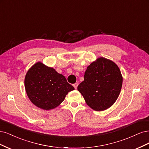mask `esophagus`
<instances>
[{
  "instance_id": "esophagus-1",
  "label": "esophagus",
  "mask_w": 149,
  "mask_h": 149,
  "mask_svg": "<svg viewBox=\"0 0 149 149\" xmlns=\"http://www.w3.org/2000/svg\"><path fill=\"white\" fill-rule=\"evenodd\" d=\"M78 85H79V84H78V83H75V84H74L73 85V86H74V88H75V89H77V88Z\"/></svg>"
}]
</instances>
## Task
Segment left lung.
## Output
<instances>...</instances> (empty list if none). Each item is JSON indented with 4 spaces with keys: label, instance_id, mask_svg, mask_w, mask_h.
<instances>
[{
    "label": "left lung",
    "instance_id": "obj_1",
    "mask_svg": "<svg viewBox=\"0 0 149 149\" xmlns=\"http://www.w3.org/2000/svg\"><path fill=\"white\" fill-rule=\"evenodd\" d=\"M123 77L113 61L100 57L85 72L84 80L77 87L85 102L95 111L111 107L121 92Z\"/></svg>",
    "mask_w": 149,
    "mask_h": 149
}]
</instances>
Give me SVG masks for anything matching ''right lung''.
<instances>
[{
    "mask_svg": "<svg viewBox=\"0 0 149 149\" xmlns=\"http://www.w3.org/2000/svg\"><path fill=\"white\" fill-rule=\"evenodd\" d=\"M25 87L31 102L45 110L58 107L68 92L74 90L63 75L40 62L27 72Z\"/></svg>",
    "mask_w": 149,
    "mask_h": 149,
    "instance_id": "obj_1",
    "label": "right lung"
}]
</instances>
